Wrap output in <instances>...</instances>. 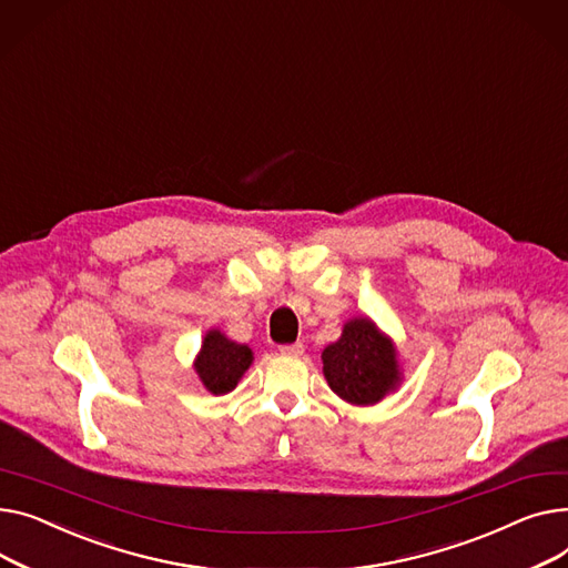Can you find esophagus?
Listing matches in <instances>:
<instances>
[{"mask_svg":"<svg viewBox=\"0 0 568 568\" xmlns=\"http://www.w3.org/2000/svg\"><path fill=\"white\" fill-rule=\"evenodd\" d=\"M303 351H305V346L303 344H286V346H280V353L282 355H291V357H297V355H303Z\"/></svg>","mask_w":568,"mask_h":568,"instance_id":"34e87169","label":"esophagus"}]
</instances>
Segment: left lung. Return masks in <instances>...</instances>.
<instances>
[{"label": "left lung", "instance_id": "obj_1", "mask_svg": "<svg viewBox=\"0 0 568 568\" xmlns=\"http://www.w3.org/2000/svg\"><path fill=\"white\" fill-rule=\"evenodd\" d=\"M321 357L329 389L353 406H374L402 383L396 348L372 318H351Z\"/></svg>", "mask_w": 568, "mask_h": 568}]
</instances>
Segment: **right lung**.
<instances>
[{
    "label": "right lung",
    "mask_w": 568,
    "mask_h": 568,
    "mask_svg": "<svg viewBox=\"0 0 568 568\" xmlns=\"http://www.w3.org/2000/svg\"><path fill=\"white\" fill-rule=\"evenodd\" d=\"M252 359L254 353L250 346L226 339L220 329H209L194 359V372L211 394L220 396L236 389Z\"/></svg>",
    "instance_id": "add662e5"
}]
</instances>
